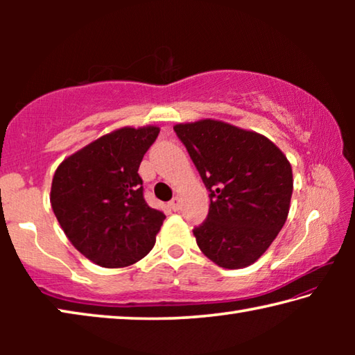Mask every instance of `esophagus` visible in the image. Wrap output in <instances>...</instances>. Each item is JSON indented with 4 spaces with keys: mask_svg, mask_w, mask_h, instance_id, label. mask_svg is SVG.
Returning a JSON list of instances; mask_svg holds the SVG:
<instances>
[{
    "mask_svg": "<svg viewBox=\"0 0 355 355\" xmlns=\"http://www.w3.org/2000/svg\"><path fill=\"white\" fill-rule=\"evenodd\" d=\"M169 205H171V208L173 209V211H178V209L182 208V199H180L178 196L173 197V199L169 202Z\"/></svg>",
    "mask_w": 355,
    "mask_h": 355,
    "instance_id": "obj_1",
    "label": "esophagus"
}]
</instances>
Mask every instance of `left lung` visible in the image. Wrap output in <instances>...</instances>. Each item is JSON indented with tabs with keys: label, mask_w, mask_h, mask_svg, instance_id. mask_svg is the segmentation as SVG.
<instances>
[{
	"label": "left lung",
	"mask_w": 355,
	"mask_h": 355,
	"mask_svg": "<svg viewBox=\"0 0 355 355\" xmlns=\"http://www.w3.org/2000/svg\"><path fill=\"white\" fill-rule=\"evenodd\" d=\"M173 130L211 197L207 220L194 228L197 245L220 268L250 266L290 213V161L266 136L222 120L177 123Z\"/></svg>",
	"instance_id": "1"
}]
</instances>
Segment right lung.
<instances>
[{"mask_svg": "<svg viewBox=\"0 0 355 355\" xmlns=\"http://www.w3.org/2000/svg\"><path fill=\"white\" fill-rule=\"evenodd\" d=\"M159 127H122L67 156L51 182L59 225L101 268H125L153 249L166 216L147 205L139 166Z\"/></svg>", "mask_w": 355, "mask_h": 355, "instance_id": "obj_1", "label": "right lung"}]
</instances>
